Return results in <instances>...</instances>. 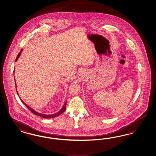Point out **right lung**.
Segmentation results:
<instances>
[{
    "mask_svg": "<svg viewBox=\"0 0 156 156\" xmlns=\"http://www.w3.org/2000/svg\"><path fill=\"white\" fill-rule=\"evenodd\" d=\"M23 49H21V51H20V52L19 53V54L18 55V56H17V57H16V60H15V61H17V60L18 59V58H19V56H20V54L22 53V51ZM16 92H17V90H16ZM17 93H18V92H17ZM22 101L23 103L24 104V105L26 106V107H27V108L32 113H34V114H35L36 115H37V116H40V117H43V118H45V119H50V118H54V117H57V116H59V115H60L61 114H62V113L66 111V104H67V101L66 102V103L64 104V106L62 107V109L60 111L58 112V113H55V114H53V115H44V114H41V113H38V112H36L35 111L34 109H32L31 108H30V107H28V105H27L26 104H25L24 102L22 100Z\"/></svg>",
    "mask_w": 156,
    "mask_h": 156,
    "instance_id": "1",
    "label": "right lung"
}]
</instances>
